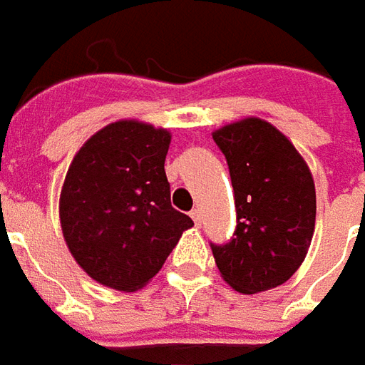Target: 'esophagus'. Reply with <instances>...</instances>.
<instances>
[{
  "instance_id": "34e87169",
  "label": "esophagus",
  "mask_w": 365,
  "mask_h": 365,
  "mask_svg": "<svg viewBox=\"0 0 365 365\" xmlns=\"http://www.w3.org/2000/svg\"><path fill=\"white\" fill-rule=\"evenodd\" d=\"M190 218L195 220V224H198V222H200V210H198V208L190 210Z\"/></svg>"
}]
</instances>
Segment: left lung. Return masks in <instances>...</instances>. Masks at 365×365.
<instances>
[{
    "instance_id": "left-lung-1",
    "label": "left lung",
    "mask_w": 365,
    "mask_h": 365,
    "mask_svg": "<svg viewBox=\"0 0 365 365\" xmlns=\"http://www.w3.org/2000/svg\"><path fill=\"white\" fill-rule=\"evenodd\" d=\"M212 137L226 155L237 212L234 237L212 245L220 275L237 293L275 289L293 277L311 247V169L289 137L259 118L222 125Z\"/></svg>"
}]
</instances>
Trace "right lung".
Instances as JSON below:
<instances>
[{
	"instance_id": "right-lung-1",
	"label": "right lung",
	"mask_w": 365,
	"mask_h": 365,
	"mask_svg": "<svg viewBox=\"0 0 365 365\" xmlns=\"http://www.w3.org/2000/svg\"><path fill=\"white\" fill-rule=\"evenodd\" d=\"M169 143V129L120 120L96 131L72 159L58 200L61 228L72 257L100 285L141 289L195 226L170 206Z\"/></svg>"
}]
</instances>
